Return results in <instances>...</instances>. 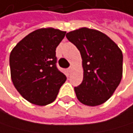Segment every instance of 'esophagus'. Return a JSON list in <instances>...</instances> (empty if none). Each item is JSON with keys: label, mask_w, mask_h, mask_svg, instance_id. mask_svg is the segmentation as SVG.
Masks as SVG:
<instances>
[{"label": "esophagus", "mask_w": 133, "mask_h": 133, "mask_svg": "<svg viewBox=\"0 0 133 133\" xmlns=\"http://www.w3.org/2000/svg\"><path fill=\"white\" fill-rule=\"evenodd\" d=\"M72 70H73V67L72 66H70L69 68H68V71L70 73V72H72Z\"/></svg>", "instance_id": "34e87169"}]
</instances>
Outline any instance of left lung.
<instances>
[{"label": "left lung", "mask_w": 133, "mask_h": 133, "mask_svg": "<svg viewBox=\"0 0 133 133\" xmlns=\"http://www.w3.org/2000/svg\"><path fill=\"white\" fill-rule=\"evenodd\" d=\"M66 37L79 50L83 60V79L75 88L77 99L88 106L105 103L121 81V50L106 34L86 27L70 31Z\"/></svg>", "instance_id": "8db88e82"}]
</instances>
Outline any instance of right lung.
Wrapping results in <instances>:
<instances>
[{
    "label": "right lung",
    "mask_w": 133,
    "mask_h": 133,
    "mask_svg": "<svg viewBox=\"0 0 133 133\" xmlns=\"http://www.w3.org/2000/svg\"><path fill=\"white\" fill-rule=\"evenodd\" d=\"M65 31L37 30L21 40L9 56L11 78L21 95L31 103L45 106L55 101L66 80L56 66V48Z\"/></svg>",
    "instance_id": "add662e5"
}]
</instances>
